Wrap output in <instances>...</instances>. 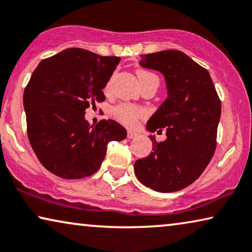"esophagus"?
Masks as SVG:
<instances>
[{
    "label": "esophagus",
    "instance_id": "obj_1",
    "mask_svg": "<svg viewBox=\"0 0 252 252\" xmlns=\"http://www.w3.org/2000/svg\"><path fill=\"white\" fill-rule=\"evenodd\" d=\"M136 136H137V133L134 132V130H128V132H127V137L128 138H135Z\"/></svg>",
    "mask_w": 252,
    "mask_h": 252
}]
</instances>
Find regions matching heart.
<instances>
[{
    "label": "heart",
    "instance_id": "1",
    "mask_svg": "<svg viewBox=\"0 0 252 252\" xmlns=\"http://www.w3.org/2000/svg\"><path fill=\"white\" fill-rule=\"evenodd\" d=\"M137 76H138V79H140V83L142 85V84L147 82L149 78L153 77L155 75L151 74V72H149V71L138 70ZM110 85H111V79L108 82L107 87H105V89L109 90ZM143 114H144V111L142 110L141 108L134 107V105H130V104H119L114 109L115 117L117 118L119 122L126 124V125H133V124L136 123L137 118L141 117V116H143Z\"/></svg>",
    "mask_w": 252,
    "mask_h": 252
}]
</instances>
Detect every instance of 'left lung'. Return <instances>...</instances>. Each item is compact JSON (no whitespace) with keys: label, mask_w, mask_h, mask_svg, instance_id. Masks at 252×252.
Segmentation results:
<instances>
[{"label":"left lung","mask_w":252,"mask_h":252,"mask_svg":"<svg viewBox=\"0 0 252 252\" xmlns=\"http://www.w3.org/2000/svg\"><path fill=\"white\" fill-rule=\"evenodd\" d=\"M138 63L165 77L167 97L145 128L151 133L163 128L166 140L149 136L153 151L135 161V175L157 192L180 191L192 184L213 158L220 100L207 69L181 51L143 54Z\"/></svg>","instance_id":"obj_1"}]
</instances>
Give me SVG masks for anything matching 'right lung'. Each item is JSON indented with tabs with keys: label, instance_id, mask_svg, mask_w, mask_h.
Wrapping results in <instances>:
<instances>
[{
	"label": "right lung",
	"instance_id": "obj_1",
	"mask_svg": "<svg viewBox=\"0 0 252 252\" xmlns=\"http://www.w3.org/2000/svg\"><path fill=\"white\" fill-rule=\"evenodd\" d=\"M120 58L70 47L42 60L24 92L27 132L35 155L57 176L78 180L93 175L110 141L127 136L112 119L94 127L86 109L104 101L103 89Z\"/></svg>",
	"mask_w": 252,
	"mask_h": 252
}]
</instances>
